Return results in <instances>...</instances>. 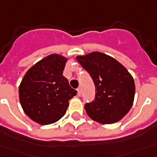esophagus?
I'll use <instances>...</instances> for the list:
<instances>
[{
    "mask_svg": "<svg viewBox=\"0 0 157 157\" xmlns=\"http://www.w3.org/2000/svg\"><path fill=\"white\" fill-rule=\"evenodd\" d=\"M77 91H78V93H77V95H78V97H80V95H81L80 88H78V89H77Z\"/></svg>",
    "mask_w": 157,
    "mask_h": 157,
    "instance_id": "esophagus-1",
    "label": "esophagus"
}]
</instances>
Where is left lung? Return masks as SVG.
I'll return each mask as SVG.
<instances>
[{
	"label": "left lung",
	"mask_w": 157,
	"mask_h": 157,
	"mask_svg": "<svg viewBox=\"0 0 157 157\" xmlns=\"http://www.w3.org/2000/svg\"><path fill=\"white\" fill-rule=\"evenodd\" d=\"M76 59L89 72L96 88L95 99L85 105L89 117L101 124L121 121L134 100L135 84L132 75L119 61L100 52L77 56Z\"/></svg>",
	"instance_id": "8db88e82"
}]
</instances>
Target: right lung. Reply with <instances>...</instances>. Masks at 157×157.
Masks as SVG:
<instances>
[{
    "label": "right lung",
    "mask_w": 157,
    "mask_h": 157,
    "mask_svg": "<svg viewBox=\"0 0 157 157\" xmlns=\"http://www.w3.org/2000/svg\"><path fill=\"white\" fill-rule=\"evenodd\" d=\"M67 59L50 55L31 67L19 89L24 112L41 125L58 121L64 116L68 101L77 94L62 73Z\"/></svg>",
    "instance_id": "add662e5"
}]
</instances>
